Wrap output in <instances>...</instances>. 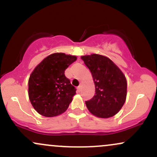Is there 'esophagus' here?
I'll use <instances>...</instances> for the list:
<instances>
[{"mask_svg":"<svg viewBox=\"0 0 157 157\" xmlns=\"http://www.w3.org/2000/svg\"><path fill=\"white\" fill-rule=\"evenodd\" d=\"M81 88H82V86H81V85H80V86H79L78 87H77V90H78V91H80V90H81Z\"/></svg>","mask_w":157,"mask_h":157,"instance_id":"34e87169","label":"esophagus"}]
</instances>
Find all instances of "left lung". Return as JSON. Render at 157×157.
<instances>
[{"label": "left lung", "instance_id": "obj_1", "mask_svg": "<svg viewBox=\"0 0 157 157\" xmlns=\"http://www.w3.org/2000/svg\"><path fill=\"white\" fill-rule=\"evenodd\" d=\"M89 68L95 85V95L86 101L94 116L109 118L123 106L127 95V81L121 70L109 57L97 54L81 57Z\"/></svg>", "mask_w": 157, "mask_h": 157}]
</instances>
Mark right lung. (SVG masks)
I'll list each match as a JSON object with an SVG mask.
<instances>
[{"instance_id": "add662e5", "label": "right lung", "mask_w": 157, "mask_h": 157, "mask_svg": "<svg viewBox=\"0 0 157 157\" xmlns=\"http://www.w3.org/2000/svg\"><path fill=\"white\" fill-rule=\"evenodd\" d=\"M76 60V56L52 54L32 71L29 80V97L40 114L52 117L67 110L76 89L65 76V70Z\"/></svg>"}]
</instances>
